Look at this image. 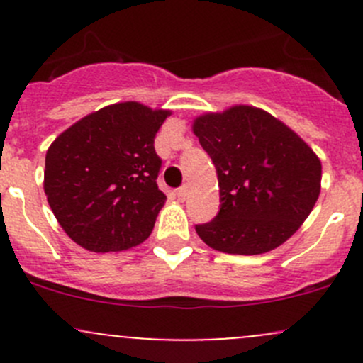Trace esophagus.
Instances as JSON below:
<instances>
[{
    "instance_id": "obj_1",
    "label": "esophagus",
    "mask_w": 363,
    "mask_h": 363,
    "mask_svg": "<svg viewBox=\"0 0 363 363\" xmlns=\"http://www.w3.org/2000/svg\"><path fill=\"white\" fill-rule=\"evenodd\" d=\"M188 193H189L188 186H182V188H179V189H177V199L181 200V202H184L186 196H188Z\"/></svg>"
}]
</instances>
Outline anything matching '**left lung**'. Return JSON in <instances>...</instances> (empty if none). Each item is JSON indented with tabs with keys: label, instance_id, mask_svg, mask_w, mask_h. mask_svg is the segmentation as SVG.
I'll return each mask as SVG.
<instances>
[{
	"label": "left lung",
	"instance_id": "obj_1",
	"mask_svg": "<svg viewBox=\"0 0 363 363\" xmlns=\"http://www.w3.org/2000/svg\"><path fill=\"white\" fill-rule=\"evenodd\" d=\"M218 172L221 208L196 225L208 247L262 255L286 242L313 211L321 161L290 126L263 108L233 105L193 121Z\"/></svg>",
	"mask_w": 363,
	"mask_h": 363
}]
</instances>
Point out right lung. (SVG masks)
<instances>
[{"label": "right lung", "instance_id": "1", "mask_svg": "<svg viewBox=\"0 0 363 363\" xmlns=\"http://www.w3.org/2000/svg\"><path fill=\"white\" fill-rule=\"evenodd\" d=\"M170 111L138 101L107 105L73 123L45 155L43 191L80 247L126 251L151 235L164 193L155 137Z\"/></svg>", "mask_w": 363, "mask_h": 363}]
</instances>
